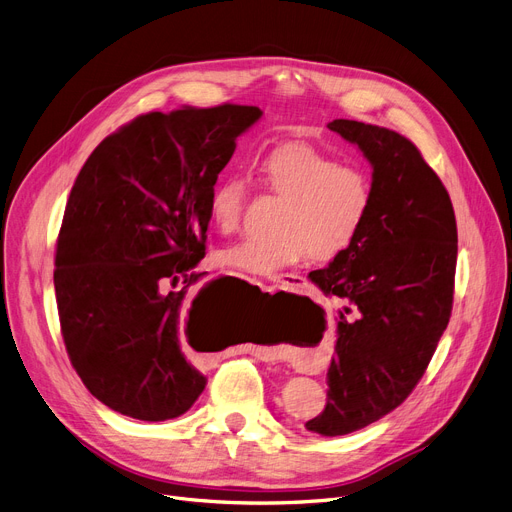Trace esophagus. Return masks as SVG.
I'll use <instances>...</instances> for the list:
<instances>
[{
    "label": "esophagus",
    "instance_id": "esophagus-1",
    "mask_svg": "<svg viewBox=\"0 0 512 512\" xmlns=\"http://www.w3.org/2000/svg\"><path fill=\"white\" fill-rule=\"evenodd\" d=\"M273 283L283 289H299L304 285V277L293 275V273H281V275L273 277Z\"/></svg>",
    "mask_w": 512,
    "mask_h": 512
}]
</instances>
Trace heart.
<instances>
[{"mask_svg":"<svg viewBox=\"0 0 512 512\" xmlns=\"http://www.w3.org/2000/svg\"><path fill=\"white\" fill-rule=\"evenodd\" d=\"M268 190L285 206L270 239H242L217 252L221 266L273 277L304 256L326 262L343 254L364 229L374 188L370 173L357 163H339L310 144H283L262 159ZM248 196L246 177H221L208 194V219L221 233L242 223Z\"/></svg>","mask_w":512,"mask_h":512,"instance_id":"obj_1","label":"heart"}]
</instances>
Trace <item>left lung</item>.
<instances>
[{
  "label": "left lung",
  "instance_id": "left-lung-1",
  "mask_svg": "<svg viewBox=\"0 0 512 512\" xmlns=\"http://www.w3.org/2000/svg\"><path fill=\"white\" fill-rule=\"evenodd\" d=\"M328 128L372 165V208L355 242L310 279L353 304L341 312L322 436L362 430L397 409L424 376L453 310L457 221L440 177L405 136L353 119Z\"/></svg>",
  "mask_w": 512,
  "mask_h": 512
}]
</instances>
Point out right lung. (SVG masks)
I'll list each match as a JSON object with an SVG mask.
<instances>
[{
    "mask_svg": "<svg viewBox=\"0 0 512 512\" xmlns=\"http://www.w3.org/2000/svg\"><path fill=\"white\" fill-rule=\"evenodd\" d=\"M260 115L233 103L140 115L76 177L55 250L59 324L84 386L117 413L165 422L206 386L182 333L206 316L208 295L186 291L206 254L208 194Z\"/></svg>",
    "mask_w": 512,
    "mask_h": 512,
    "instance_id": "obj_1",
    "label": "right lung"
}]
</instances>
